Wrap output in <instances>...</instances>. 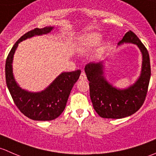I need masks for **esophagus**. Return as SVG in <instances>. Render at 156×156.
<instances>
[{
	"mask_svg": "<svg viewBox=\"0 0 156 156\" xmlns=\"http://www.w3.org/2000/svg\"><path fill=\"white\" fill-rule=\"evenodd\" d=\"M80 79L84 80V81H85V80H87V76H86L85 73H84V72H82L81 73V75H80Z\"/></svg>",
	"mask_w": 156,
	"mask_h": 156,
	"instance_id": "obj_1",
	"label": "esophagus"
}]
</instances>
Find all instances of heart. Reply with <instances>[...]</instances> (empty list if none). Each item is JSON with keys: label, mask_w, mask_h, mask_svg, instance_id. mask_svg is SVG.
Masks as SVG:
<instances>
[{"label": "heart", "mask_w": 156, "mask_h": 156, "mask_svg": "<svg viewBox=\"0 0 156 156\" xmlns=\"http://www.w3.org/2000/svg\"><path fill=\"white\" fill-rule=\"evenodd\" d=\"M102 41V35L96 31L86 33L77 39L75 49L79 53L84 54L97 47ZM104 47H102V50Z\"/></svg>", "instance_id": "heart-1"}]
</instances>
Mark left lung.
Segmentation results:
<instances>
[{"instance_id": "left-lung-1", "label": "left lung", "mask_w": 156, "mask_h": 156, "mask_svg": "<svg viewBox=\"0 0 156 156\" xmlns=\"http://www.w3.org/2000/svg\"><path fill=\"white\" fill-rule=\"evenodd\" d=\"M133 44L142 53V67L139 78L125 89L117 88L110 84L104 76L103 62H90L84 68L90 81V97L97 114L105 119H122L140 109L147 94L151 75L149 53L137 36L128 31L118 45Z\"/></svg>"}]
</instances>
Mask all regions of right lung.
<instances>
[{
	"mask_svg": "<svg viewBox=\"0 0 156 156\" xmlns=\"http://www.w3.org/2000/svg\"><path fill=\"white\" fill-rule=\"evenodd\" d=\"M53 26L36 29L28 31L13 45L6 60V83L14 103L26 117L35 121H51L59 117L65 109L74 84L81 75V70L62 72L54 81L39 92H31L20 87L12 73V60L20 42L34 36L50 33Z\"/></svg>",
	"mask_w": 156,
	"mask_h": 156,
	"instance_id": "obj_1",
	"label": "right lung"
}]
</instances>
